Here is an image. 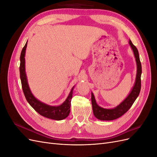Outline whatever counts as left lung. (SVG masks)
Returning <instances> with one entry per match:
<instances>
[{
	"mask_svg": "<svg viewBox=\"0 0 157 157\" xmlns=\"http://www.w3.org/2000/svg\"><path fill=\"white\" fill-rule=\"evenodd\" d=\"M129 44L134 52V54L136 58V61L137 63V76L136 79V82L134 86L133 87L130 94L128 95V96L117 107L107 109H103L99 107L95 100V98L94 94L92 93V105L93 109V113L94 116L96 117L98 119L101 121H112L117 119V118L121 117L126 113L132 105L133 103L136 101V98L139 96L140 90H141V64L140 59V56L136 47L132 44L131 40L129 41Z\"/></svg>",
	"mask_w": 157,
	"mask_h": 157,
	"instance_id": "obj_1",
	"label": "left lung"
}]
</instances>
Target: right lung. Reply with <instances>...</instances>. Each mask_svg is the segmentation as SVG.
I'll list each match as a JSON object with an SVG mask.
<instances>
[{
    "mask_svg": "<svg viewBox=\"0 0 157 157\" xmlns=\"http://www.w3.org/2000/svg\"><path fill=\"white\" fill-rule=\"evenodd\" d=\"M27 45V42L23 47L20 55V78L21 82V86L23 94L27 101L30 104V105L35 109V110L39 113L40 115L44 117L51 118V119L60 121L63 120L66 117H67L70 113L71 101L73 96V90L68 96L66 100L59 106L53 107L50 106L40 102L33 96L29 86L27 84V80L26 77L25 71V50Z\"/></svg>",
    "mask_w": 157,
    "mask_h": 157,
    "instance_id": "right-lung-1",
    "label": "right lung"
}]
</instances>
